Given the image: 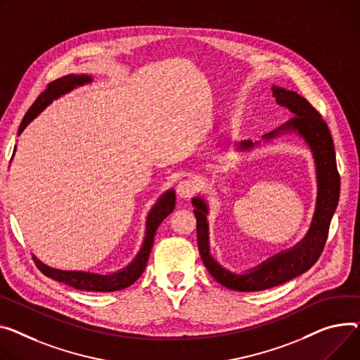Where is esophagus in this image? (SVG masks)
I'll use <instances>...</instances> for the list:
<instances>
[{"label":"esophagus","instance_id":"1","mask_svg":"<svg viewBox=\"0 0 360 360\" xmlns=\"http://www.w3.org/2000/svg\"><path fill=\"white\" fill-rule=\"evenodd\" d=\"M194 191H195V185L193 181H189V179H184L176 185V194L179 198L193 197Z\"/></svg>","mask_w":360,"mask_h":360}]
</instances>
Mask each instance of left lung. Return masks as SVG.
Wrapping results in <instances>:
<instances>
[{"label": "left lung", "instance_id": "8db88e82", "mask_svg": "<svg viewBox=\"0 0 360 360\" xmlns=\"http://www.w3.org/2000/svg\"><path fill=\"white\" fill-rule=\"evenodd\" d=\"M272 92L276 104L288 108L294 117L276 130L263 134L262 140L269 141L285 133H297L308 145L316 163V211L302 240H300L291 249L276 253L275 256L262 262L260 265L243 274L231 272L220 265L210 253L207 201L201 195L193 198V205L195 207L194 214L197 219V242L205 268L219 283L229 290L240 292H255L272 288V286L291 281L313 266L324 249L330 221L334 211H336L340 194V176L338 172L333 139L321 115L295 91L274 85ZM259 145L260 141L253 143L250 140H242L237 141L234 146L237 152H249Z\"/></svg>", "mask_w": 360, "mask_h": 360}]
</instances>
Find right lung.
<instances>
[{
	"mask_svg": "<svg viewBox=\"0 0 360 360\" xmlns=\"http://www.w3.org/2000/svg\"><path fill=\"white\" fill-rule=\"evenodd\" d=\"M92 82L91 75H66L62 77L52 84H49L39 97L34 101V104L30 107L27 114L24 115L22 122L18 129V136L22 133V130L26 129L33 120L40 114L47 105L52 104L53 100H58L62 95L70 92L72 89H75L78 86H82L85 84ZM15 152V148H14ZM175 191L169 189L158 200L155 207L149 211V215L146 219V234H145V240H143V245L136 255V257L129 263V265L123 269H120L112 274H95V272H85V271H62L56 268H51L44 265L41 260H39L36 256H33L34 263L37 268L46 275L58 282H63L72 288L81 290V291H95V292H112L118 290H124L131 283H134L140 275L143 274L146 268V263L153 246L155 240V234L160 223L169 215L174 208H175Z\"/></svg>",
	"mask_w": 360,
	"mask_h": 360,
	"instance_id": "right-lung-1",
	"label": "right lung"
}]
</instances>
